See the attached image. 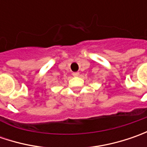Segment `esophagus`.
Masks as SVG:
<instances>
[{"label": "esophagus", "mask_w": 147, "mask_h": 147, "mask_svg": "<svg viewBox=\"0 0 147 147\" xmlns=\"http://www.w3.org/2000/svg\"><path fill=\"white\" fill-rule=\"evenodd\" d=\"M73 75L74 77H78L79 75V72H74V73H73Z\"/></svg>", "instance_id": "1"}]
</instances>
